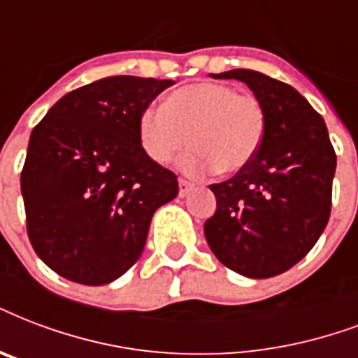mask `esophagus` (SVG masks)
Listing matches in <instances>:
<instances>
[{"label":"esophagus","mask_w":358,"mask_h":358,"mask_svg":"<svg viewBox=\"0 0 358 358\" xmlns=\"http://www.w3.org/2000/svg\"><path fill=\"white\" fill-rule=\"evenodd\" d=\"M178 185H180V191H178L180 197H185V195L193 189V182H189V180H185V178H180Z\"/></svg>","instance_id":"34e87169"}]
</instances>
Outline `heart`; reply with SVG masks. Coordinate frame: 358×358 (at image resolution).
I'll return each instance as SVG.
<instances>
[{
    "label": "heart",
    "mask_w": 358,
    "mask_h": 358,
    "mask_svg": "<svg viewBox=\"0 0 358 358\" xmlns=\"http://www.w3.org/2000/svg\"><path fill=\"white\" fill-rule=\"evenodd\" d=\"M266 133L263 103L222 82L174 90L165 106H148L138 118V138L148 157L167 165L178 152L185 173L236 174L257 155Z\"/></svg>",
    "instance_id": "obj_1"
}]
</instances>
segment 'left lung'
I'll return each instance as SVG.
<instances>
[{
	"mask_svg": "<svg viewBox=\"0 0 358 358\" xmlns=\"http://www.w3.org/2000/svg\"><path fill=\"white\" fill-rule=\"evenodd\" d=\"M212 76L250 86L264 106L266 133L244 171L210 185L217 208L204 236L227 268L278 276L306 257L329 223L336 152L321 114L293 86L252 69Z\"/></svg>",
	"mask_w": 358,
	"mask_h": 358,
	"instance_id": "left-lung-1",
	"label": "left lung"
}]
</instances>
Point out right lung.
Returning a JSON list of instances; mask_svg holds the SVG:
<instances>
[{"mask_svg": "<svg viewBox=\"0 0 358 358\" xmlns=\"http://www.w3.org/2000/svg\"><path fill=\"white\" fill-rule=\"evenodd\" d=\"M173 80L106 76L65 94L35 125L20 174L26 229L56 274L105 285L138 261L178 178L144 152L138 118Z\"/></svg>", "mask_w": 358, "mask_h": 358, "instance_id": "add662e5", "label": "right lung"}]
</instances>
